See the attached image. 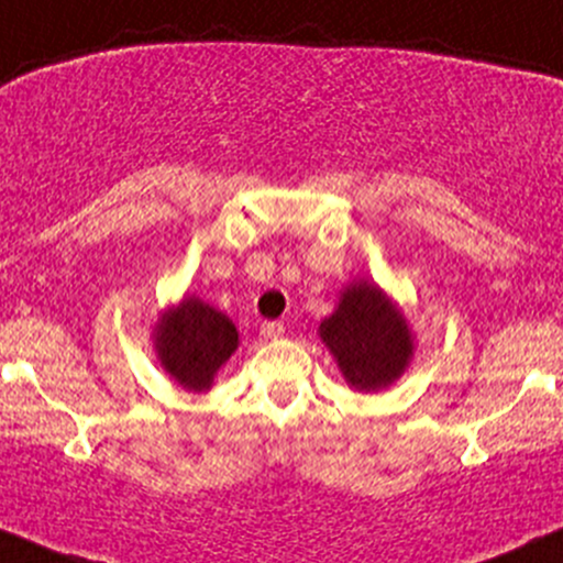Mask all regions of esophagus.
Instances as JSON below:
<instances>
[{"mask_svg": "<svg viewBox=\"0 0 563 563\" xmlns=\"http://www.w3.org/2000/svg\"><path fill=\"white\" fill-rule=\"evenodd\" d=\"M282 334H284L282 321H263V324H261V338L263 340H276V338H282Z\"/></svg>", "mask_w": 563, "mask_h": 563, "instance_id": "34e87169", "label": "esophagus"}]
</instances>
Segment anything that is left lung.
<instances>
[{
	"label": "left lung",
	"mask_w": 563,
	"mask_h": 563,
	"mask_svg": "<svg viewBox=\"0 0 563 563\" xmlns=\"http://www.w3.org/2000/svg\"><path fill=\"white\" fill-rule=\"evenodd\" d=\"M316 334L349 388L362 394L390 388L415 356V334L399 302L369 279L340 289L334 311L321 319Z\"/></svg>",
	"instance_id": "8db88e82"
}]
</instances>
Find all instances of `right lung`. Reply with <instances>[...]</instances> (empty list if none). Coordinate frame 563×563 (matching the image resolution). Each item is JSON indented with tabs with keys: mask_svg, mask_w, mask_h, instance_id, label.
Returning <instances> with one entry per match:
<instances>
[{
	"mask_svg": "<svg viewBox=\"0 0 563 563\" xmlns=\"http://www.w3.org/2000/svg\"><path fill=\"white\" fill-rule=\"evenodd\" d=\"M151 338L162 369L191 394L210 390L220 366L239 349L236 324L197 295L164 308Z\"/></svg>",
	"mask_w": 563,
	"mask_h": 563,
	"instance_id": "add662e5",
	"label": "right lung"
}]
</instances>
